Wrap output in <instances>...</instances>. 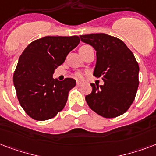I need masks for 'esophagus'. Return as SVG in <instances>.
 <instances>
[{
  "mask_svg": "<svg viewBox=\"0 0 156 156\" xmlns=\"http://www.w3.org/2000/svg\"><path fill=\"white\" fill-rule=\"evenodd\" d=\"M82 85H83V83H81V82H77V86L80 87V86Z\"/></svg>",
  "mask_w": 156,
  "mask_h": 156,
  "instance_id": "esophagus-1",
  "label": "esophagus"
}]
</instances>
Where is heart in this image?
<instances>
[{"mask_svg": "<svg viewBox=\"0 0 156 156\" xmlns=\"http://www.w3.org/2000/svg\"><path fill=\"white\" fill-rule=\"evenodd\" d=\"M87 45H85V46H83V47H81V48H83V47H86ZM76 77L78 78H79V79H81V78H83V74L81 73H76Z\"/></svg>", "mask_w": 156, "mask_h": 156, "instance_id": "obj_1", "label": "heart"}]
</instances>
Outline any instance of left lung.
Returning <instances> with one entry per match:
<instances>
[{"label":"left lung","instance_id":"obj_1","mask_svg":"<svg viewBox=\"0 0 156 156\" xmlns=\"http://www.w3.org/2000/svg\"><path fill=\"white\" fill-rule=\"evenodd\" d=\"M80 39L96 51L93 74L104 82L90 84L92 91L86 95V101L104 117L121 116L133 102L139 84V66L133 52L122 40L104 33L80 35Z\"/></svg>","mask_w":156,"mask_h":156}]
</instances>
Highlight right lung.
Listing matches in <instances>:
<instances>
[{"label": "right lung", "mask_w": 156, "mask_h": 156, "mask_svg": "<svg viewBox=\"0 0 156 156\" xmlns=\"http://www.w3.org/2000/svg\"><path fill=\"white\" fill-rule=\"evenodd\" d=\"M79 42L77 35L45 36L30 43L21 54L13 85L21 106L31 118L48 120L64 108L76 81H58L52 75Z\"/></svg>", "instance_id": "1"}]
</instances>
